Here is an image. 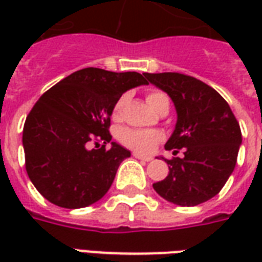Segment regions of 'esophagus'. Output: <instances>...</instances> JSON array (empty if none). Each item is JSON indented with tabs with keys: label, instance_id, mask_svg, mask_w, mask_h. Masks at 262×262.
I'll use <instances>...</instances> for the list:
<instances>
[{
	"label": "esophagus",
	"instance_id": "esophagus-1",
	"mask_svg": "<svg viewBox=\"0 0 262 262\" xmlns=\"http://www.w3.org/2000/svg\"><path fill=\"white\" fill-rule=\"evenodd\" d=\"M133 157H135V159L143 160V161H151V160H153L150 156H143V154H139V153H133Z\"/></svg>",
	"mask_w": 262,
	"mask_h": 262
}]
</instances>
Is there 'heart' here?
<instances>
[{
  "label": "heart",
  "mask_w": 262,
  "mask_h": 262,
  "mask_svg": "<svg viewBox=\"0 0 262 262\" xmlns=\"http://www.w3.org/2000/svg\"><path fill=\"white\" fill-rule=\"evenodd\" d=\"M161 97H165L163 92H150L147 95V102L156 109ZM125 101L126 97L123 95V97H120L118 99V102L115 103V118H118L120 115L122 109H123V105H125ZM118 139H119V142L123 146L132 148V150H136L139 153H150L156 147V144L161 140V133L157 130H144V129H135V127H123L118 133Z\"/></svg>",
  "instance_id": "obj_1"
}]
</instances>
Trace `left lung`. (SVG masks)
Wrapping results in <instances>:
<instances>
[{"instance_id": "1", "label": "left lung", "mask_w": 262, "mask_h": 262, "mask_svg": "<svg viewBox=\"0 0 262 262\" xmlns=\"http://www.w3.org/2000/svg\"><path fill=\"white\" fill-rule=\"evenodd\" d=\"M153 85L168 94L177 123L167 150L184 148V157L165 160L170 172L153 188L165 201L196 206L217 195L236 167L242 144L240 125L219 92L191 75L144 73Z\"/></svg>"}]
</instances>
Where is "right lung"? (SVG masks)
I'll return each mask as SVG.
<instances>
[{
	"mask_svg": "<svg viewBox=\"0 0 262 262\" xmlns=\"http://www.w3.org/2000/svg\"><path fill=\"white\" fill-rule=\"evenodd\" d=\"M143 75L88 67L39 98L25 120L22 144L26 172L49 202L85 208L108 192L120 163L130 157L129 150L111 142V115L123 92L148 84ZM92 141L103 146L88 149Z\"/></svg>",
	"mask_w": 262,
	"mask_h": 262,
	"instance_id": "obj_1",
	"label": "right lung"
}]
</instances>
